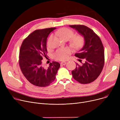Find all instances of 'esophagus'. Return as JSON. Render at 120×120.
I'll return each instance as SVG.
<instances>
[{"label": "esophagus", "instance_id": "1", "mask_svg": "<svg viewBox=\"0 0 120 120\" xmlns=\"http://www.w3.org/2000/svg\"><path fill=\"white\" fill-rule=\"evenodd\" d=\"M67 63L66 62H61V65H65Z\"/></svg>", "mask_w": 120, "mask_h": 120}]
</instances>
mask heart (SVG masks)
<instances>
[{
  "label": "heart",
  "instance_id": "b5f03b06",
  "mask_svg": "<svg viewBox=\"0 0 120 120\" xmlns=\"http://www.w3.org/2000/svg\"><path fill=\"white\" fill-rule=\"evenodd\" d=\"M56 34L63 40H68L73 36L74 32L73 30L68 28H62L57 31ZM84 41V38L81 35H74L72 38L71 39V44L72 46L74 48H79L82 46ZM71 52V50L68 48L60 49L57 50L54 53V57L57 60H65L68 58Z\"/></svg>",
  "mask_w": 120,
  "mask_h": 120
}]
</instances>
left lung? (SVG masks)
<instances>
[{
    "label": "left lung",
    "mask_w": 120,
    "mask_h": 120,
    "mask_svg": "<svg viewBox=\"0 0 120 120\" xmlns=\"http://www.w3.org/2000/svg\"><path fill=\"white\" fill-rule=\"evenodd\" d=\"M70 27L75 29L84 37V46L75 56L79 58L81 65L71 71L73 78L82 84L90 83L95 80L101 73L105 63L104 46L101 40L93 30L85 25H74Z\"/></svg>",
    "instance_id": "left-lung-1"
}]
</instances>
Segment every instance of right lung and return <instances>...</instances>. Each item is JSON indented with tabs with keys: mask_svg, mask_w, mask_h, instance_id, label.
Segmentation results:
<instances>
[{
	"mask_svg": "<svg viewBox=\"0 0 120 120\" xmlns=\"http://www.w3.org/2000/svg\"><path fill=\"white\" fill-rule=\"evenodd\" d=\"M56 28L37 30L25 38L19 50V65L27 80L35 86L45 87L55 79L60 64L52 62L46 68L42 65L43 57H47V39Z\"/></svg>",
	"mask_w": 120,
	"mask_h": 120,
	"instance_id": "1",
	"label": "right lung"
}]
</instances>
